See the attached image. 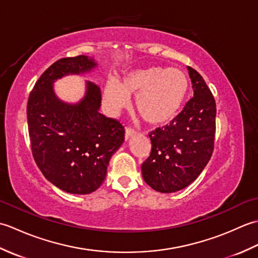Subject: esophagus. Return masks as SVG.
Segmentation results:
<instances>
[{
    "mask_svg": "<svg viewBox=\"0 0 258 258\" xmlns=\"http://www.w3.org/2000/svg\"><path fill=\"white\" fill-rule=\"evenodd\" d=\"M136 135V131L132 127H126L125 128V140H128L131 138H133V136Z\"/></svg>",
    "mask_w": 258,
    "mask_h": 258,
    "instance_id": "34e87169",
    "label": "esophagus"
}]
</instances>
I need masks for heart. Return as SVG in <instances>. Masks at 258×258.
<instances>
[{"mask_svg":"<svg viewBox=\"0 0 258 258\" xmlns=\"http://www.w3.org/2000/svg\"><path fill=\"white\" fill-rule=\"evenodd\" d=\"M188 80L183 71L175 68L149 67L126 73L115 83L104 85V102L112 113L128 105V97L136 96L140 116L151 125L169 122L182 107L187 95Z\"/></svg>","mask_w":258,"mask_h":258,"instance_id":"b5f03b06","label":"heart"}]
</instances>
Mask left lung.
Returning <instances> with one entry per match:
<instances>
[{
    "mask_svg": "<svg viewBox=\"0 0 258 258\" xmlns=\"http://www.w3.org/2000/svg\"><path fill=\"white\" fill-rule=\"evenodd\" d=\"M187 70L194 96L171 123L150 132L152 151L142 164L146 184L160 193H173L193 183L214 151L216 103L201 74Z\"/></svg>",
    "mask_w": 258,
    "mask_h": 258,
    "instance_id": "1",
    "label": "left lung"
}]
</instances>
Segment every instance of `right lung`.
Here are the masks:
<instances>
[{
    "label": "right lung",
    "instance_id": "right-lung-1",
    "mask_svg": "<svg viewBox=\"0 0 258 258\" xmlns=\"http://www.w3.org/2000/svg\"><path fill=\"white\" fill-rule=\"evenodd\" d=\"M79 55L53 63L37 80L27 101V125L34 161L45 178L71 194H90L106 177L112 155L124 142V126L98 112L101 90L86 82L85 96L76 104L55 95L53 83L69 74L96 67Z\"/></svg>",
    "mask_w": 258,
    "mask_h": 258
}]
</instances>
